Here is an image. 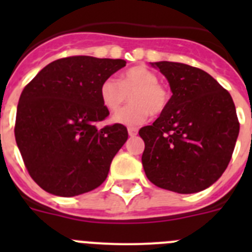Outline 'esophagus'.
I'll list each match as a JSON object with an SVG mask.
<instances>
[{
	"mask_svg": "<svg viewBox=\"0 0 252 252\" xmlns=\"http://www.w3.org/2000/svg\"><path fill=\"white\" fill-rule=\"evenodd\" d=\"M128 135H130L131 137H135L137 135V128L135 127H128Z\"/></svg>",
	"mask_w": 252,
	"mask_h": 252,
	"instance_id": "obj_1",
	"label": "esophagus"
}]
</instances>
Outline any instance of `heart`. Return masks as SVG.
Segmentation results:
<instances>
[{"instance_id": "heart-1", "label": "heart", "mask_w": 252, "mask_h": 252, "mask_svg": "<svg viewBox=\"0 0 252 252\" xmlns=\"http://www.w3.org/2000/svg\"><path fill=\"white\" fill-rule=\"evenodd\" d=\"M159 78L145 66H132L120 75L119 81L107 78L102 82L99 95L110 112H117L128 101L132 104L113 116V121L127 126H139L150 115H161L168 108L170 95Z\"/></svg>"}]
</instances>
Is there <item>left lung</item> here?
<instances>
[{
  "label": "left lung",
  "mask_w": 252,
  "mask_h": 252,
  "mask_svg": "<svg viewBox=\"0 0 252 252\" xmlns=\"http://www.w3.org/2000/svg\"><path fill=\"white\" fill-rule=\"evenodd\" d=\"M173 92L169 106L150 126L142 166L151 183L180 194L201 192L226 170L240 122L228 91L207 72L173 62L154 63Z\"/></svg>",
  "instance_id": "1"
}]
</instances>
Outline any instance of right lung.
I'll list each match as a JSON object with an SVG mask.
<instances>
[{"instance_id": "1", "label": "right lung", "mask_w": 252, "mask_h": 252, "mask_svg": "<svg viewBox=\"0 0 252 252\" xmlns=\"http://www.w3.org/2000/svg\"><path fill=\"white\" fill-rule=\"evenodd\" d=\"M126 62L75 55L41 69L22 91L15 137L30 177L60 197L93 190L128 137L121 124L97 128L110 115L99 88Z\"/></svg>"}]
</instances>
